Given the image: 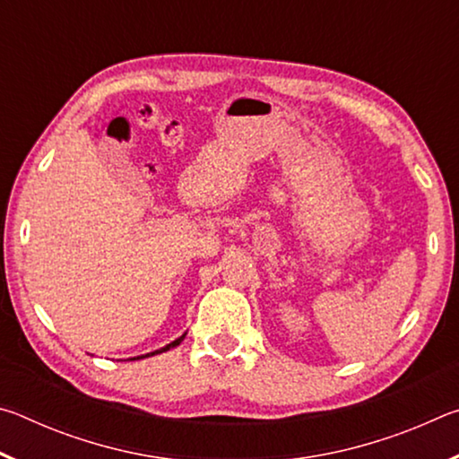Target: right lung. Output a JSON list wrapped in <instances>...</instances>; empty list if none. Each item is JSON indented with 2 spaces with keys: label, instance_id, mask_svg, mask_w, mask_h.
Listing matches in <instances>:
<instances>
[{
  "label": "right lung",
  "instance_id": "add662e5",
  "mask_svg": "<svg viewBox=\"0 0 459 459\" xmlns=\"http://www.w3.org/2000/svg\"><path fill=\"white\" fill-rule=\"evenodd\" d=\"M186 336V333H184ZM184 336H180V338H176L174 342H169V344H166L164 348H160V351H153V352H150V354H143V356H137V359H131V360H139V359H147V356H155V354H161V352H168L169 348H176L178 344H180V342L184 340Z\"/></svg>",
  "mask_w": 459,
  "mask_h": 459
}]
</instances>
